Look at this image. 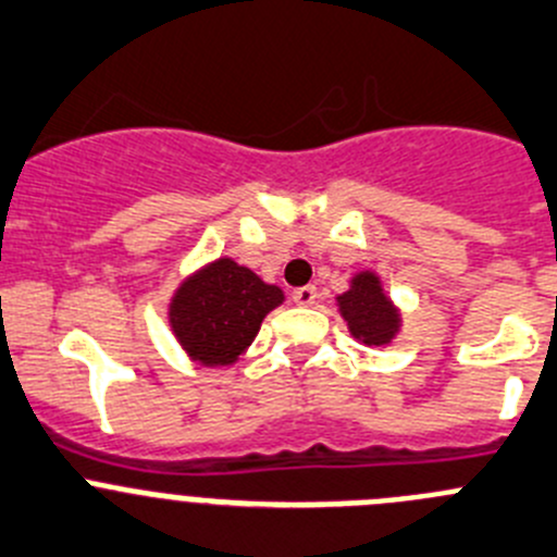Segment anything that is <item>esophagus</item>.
<instances>
[{"instance_id":"34e87169","label":"esophagus","mask_w":557,"mask_h":557,"mask_svg":"<svg viewBox=\"0 0 557 557\" xmlns=\"http://www.w3.org/2000/svg\"><path fill=\"white\" fill-rule=\"evenodd\" d=\"M293 300L298 306H314L317 304V287H298L293 289Z\"/></svg>"}]
</instances>
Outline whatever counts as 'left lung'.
Here are the masks:
<instances>
[{
	"label": "left lung",
	"instance_id": "1",
	"mask_svg": "<svg viewBox=\"0 0 557 557\" xmlns=\"http://www.w3.org/2000/svg\"><path fill=\"white\" fill-rule=\"evenodd\" d=\"M338 314L347 322L349 333L367 347H385L399 333L401 314L385 295L380 275L361 270L352 275L347 293L336 298Z\"/></svg>",
	"mask_w": 557,
	"mask_h": 557
}]
</instances>
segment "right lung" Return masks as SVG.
Returning <instances> with one entry per match:
<instances>
[{"mask_svg": "<svg viewBox=\"0 0 557 557\" xmlns=\"http://www.w3.org/2000/svg\"><path fill=\"white\" fill-rule=\"evenodd\" d=\"M282 304L284 293L275 284L221 257L180 284L169 304V325L190 361L232 367L257 338L264 317Z\"/></svg>", "mask_w": 557, "mask_h": 557, "instance_id": "right-lung-1", "label": "right lung"}]
</instances>
